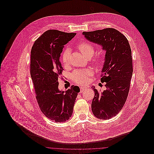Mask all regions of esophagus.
<instances>
[{
    "label": "esophagus",
    "instance_id": "obj_1",
    "mask_svg": "<svg viewBox=\"0 0 154 154\" xmlns=\"http://www.w3.org/2000/svg\"><path fill=\"white\" fill-rule=\"evenodd\" d=\"M87 87H80V90H81V93H82L83 92H84V91L85 90V89H87Z\"/></svg>",
    "mask_w": 154,
    "mask_h": 154
}]
</instances>
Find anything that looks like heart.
<instances>
[{"instance_id":"b5f03b06","label":"heart","mask_w":154,"mask_h":154,"mask_svg":"<svg viewBox=\"0 0 154 154\" xmlns=\"http://www.w3.org/2000/svg\"><path fill=\"white\" fill-rule=\"evenodd\" d=\"M78 49L81 51L83 55L88 57L89 56H92L94 53V47L87 42H84L78 44ZM70 51L69 48L66 49L62 54V62L63 64L67 65L69 62V56ZM96 62H98L99 60H96ZM91 75V72L89 71H83V70H76L73 72L72 74V78L73 81L79 84H84L87 83L88 81V76Z\"/></svg>"}]
</instances>
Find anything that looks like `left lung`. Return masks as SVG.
Listing matches in <instances>:
<instances>
[{"label": "left lung", "instance_id": "8db88e82", "mask_svg": "<svg viewBox=\"0 0 154 154\" xmlns=\"http://www.w3.org/2000/svg\"><path fill=\"white\" fill-rule=\"evenodd\" d=\"M82 35L106 51L101 79L107 89L99 92L92 87L95 96L91 109L97 118L110 119L122 110L128 95L133 73L131 47L126 37L114 28L83 32Z\"/></svg>", "mask_w": 154, "mask_h": 154}]
</instances>
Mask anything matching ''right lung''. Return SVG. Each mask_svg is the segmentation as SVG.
I'll list each match as a JSON object with an SVG mask.
<instances>
[{
	"mask_svg": "<svg viewBox=\"0 0 154 154\" xmlns=\"http://www.w3.org/2000/svg\"><path fill=\"white\" fill-rule=\"evenodd\" d=\"M75 35L48 30L35 42L31 51L30 73L38 104L44 115L55 122H64L71 117L80 91L78 86L72 85L65 92L58 88V78L63 70L60 54Z\"/></svg>",
	"mask_w": 154,
	"mask_h": 154,
	"instance_id": "right-lung-1",
	"label": "right lung"
}]
</instances>
